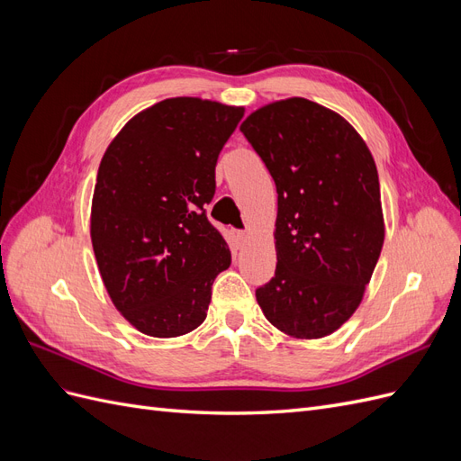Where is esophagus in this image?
<instances>
[{
	"label": "esophagus",
	"mask_w": 461,
	"mask_h": 461,
	"mask_svg": "<svg viewBox=\"0 0 461 461\" xmlns=\"http://www.w3.org/2000/svg\"><path fill=\"white\" fill-rule=\"evenodd\" d=\"M236 240H239L240 246H244V244L249 240L248 230H236Z\"/></svg>",
	"instance_id": "obj_1"
}]
</instances>
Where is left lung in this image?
I'll use <instances>...</instances> for the list:
<instances>
[{"instance_id": "1", "label": "left lung", "mask_w": 461, "mask_h": 461, "mask_svg": "<svg viewBox=\"0 0 461 461\" xmlns=\"http://www.w3.org/2000/svg\"><path fill=\"white\" fill-rule=\"evenodd\" d=\"M240 131L278 194L276 269L256 290L259 308L292 339L329 337L359 308L383 249L375 159L350 122L305 97L256 109Z\"/></svg>"}]
</instances>
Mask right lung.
Here are the masks:
<instances>
[{
  "label": "right lung",
  "mask_w": 461,
  "mask_h": 461,
  "mask_svg": "<svg viewBox=\"0 0 461 461\" xmlns=\"http://www.w3.org/2000/svg\"><path fill=\"white\" fill-rule=\"evenodd\" d=\"M244 107L169 97L134 115L97 169L90 236L107 294L148 337L200 327L230 249L207 221L215 165Z\"/></svg>",
  "instance_id": "add662e5"
}]
</instances>
